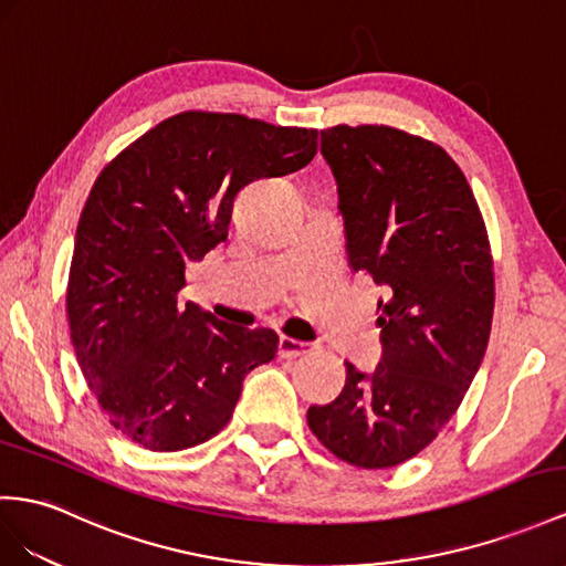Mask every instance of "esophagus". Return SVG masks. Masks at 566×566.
Returning <instances> with one entry per match:
<instances>
[{
    "mask_svg": "<svg viewBox=\"0 0 566 566\" xmlns=\"http://www.w3.org/2000/svg\"><path fill=\"white\" fill-rule=\"evenodd\" d=\"M313 352L311 342H301V339H292V337H280V356L282 358H296Z\"/></svg>",
    "mask_w": 566,
    "mask_h": 566,
    "instance_id": "obj_1",
    "label": "esophagus"
}]
</instances>
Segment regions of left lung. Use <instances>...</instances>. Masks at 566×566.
I'll use <instances>...</instances> for the list:
<instances>
[{
	"mask_svg": "<svg viewBox=\"0 0 566 566\" xmlns=\"http://www.w3.org/2000/svg\"><path fill=\"white\" fill-rule=\"evenodd\" d=\"M321 153L335 174L354 272L385 286L382 360L346 364L342 395L308 409L337 459L389 469L449 423L488 349L495 274L483 214L440 145L392 126H332Z\"/></svg>",
	"mask_w": 566,
	"mask_h": 566,
	"instance_id": "obj_1",
	"label": "left lung"
}]
</instances>
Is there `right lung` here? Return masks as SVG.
<instances>
[{
	"mask_svg": "<svg viewBox=\"0 0 566 566\" xmlns=\"http://www.w3.org/2000/svg\"><path fill=\"white\" fill-rule=\"evenodd\" d=\"M315 153V128L191 109L99 171L76 229L66 315L83 378L126 440L150 452L210 440L245 375L277 354L274 329L222 323L177 296L188 260L227 239L241 188Z\"/></svg>",
	"mask_w": 566,
	"mask_h": 566,
	"instance_id": "right-lung-1",
	"label": "right lung"
}]
</instances>
